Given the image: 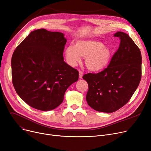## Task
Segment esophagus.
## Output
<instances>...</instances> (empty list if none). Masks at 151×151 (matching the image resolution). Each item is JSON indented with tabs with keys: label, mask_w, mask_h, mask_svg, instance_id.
I'll return each instance as SVG.
<instances>
[{
	"label": "esophagus",
	"mask_w": 151,
	"mask_h": 151,
	"mask_svg": "<svg viewBox=\"0 0 151 151\" xmlns=\"http://www.w3.org/2000/svg\"><path fill=\"white\" fill-rule=\"evenodd\" d=\"M78 73H79V78H82V77H83V73H82L81 70H79V72H78Z\"/></svg>",
	"instance_id": "obj_1"
}]
</instances>
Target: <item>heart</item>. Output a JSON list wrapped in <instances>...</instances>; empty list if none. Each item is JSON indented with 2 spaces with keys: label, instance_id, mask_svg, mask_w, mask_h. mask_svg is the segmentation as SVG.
<instances>
[{
  "label": "heart",
  "instance_id": "1",
  "mask_svg": "<svg viewBox=\"0 0 151 151\" xmlns=\"http://www.w3.org/2000/svg\"><path fill=\"white\" fill-rule=\"evenodd\" d=\"M68 63L75 66L85 57V64L91 71L98 72L109 65L114 55V50L104 45L101 42L93 40H79L74 46H69L64 50Z\"/></svg>",
  "mask_w": 151,
  "mask_h": 151
}]
</instances>
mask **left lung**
<instances>
[{"label":"left lung","instance_id":"left-lung-1","mask_svg":"<svg viewBox=\"0 0 151 151\" xmlns=\"http://www.w3.org/2000/svg\"><path fill=\"white\" fill-rule=\"evenodd\" d=\"M120 45L109 65L97 74H85L88 84V104L95 111H116L126 104L138 88L141 78L142 57L139 48L129 35L117 32Z\"/></svg>","mask_w":151,"mask_h":151}]
</instances>
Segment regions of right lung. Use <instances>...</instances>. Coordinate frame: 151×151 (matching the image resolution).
<instances>
[{"mask_svg": "<svg viewBox=\"0 0 151 151\" xmlns=\"http://www.w3.org/2000/svg\"><path fill=\"white\" fill-rule=\"evenodd\" d=\"M64 34L45 29L32 31L14 51L12 82L17 94L31 107L51 111L60 106L78 72L64 61Z\"/></svg>", "mask_w": 151, "mask_h": 151, "instance_id": "obj_1", "label": "right lung"}]
</instances>
